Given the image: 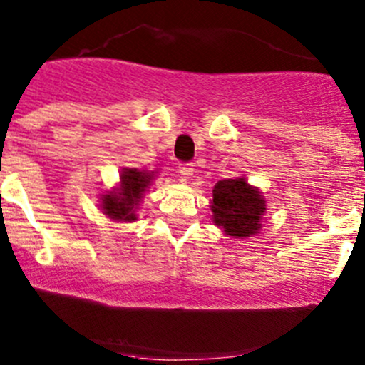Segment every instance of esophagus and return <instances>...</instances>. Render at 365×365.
<instances>
[{
    "mask_svg": "<svg viewBox=\"0 0 365 365\" xmlns=\"http://www.w3.org/2000/svg\"><path fill=\"white\" fill-rule=\"evenodd\" d=\"M178 173L182 175V178H190L194 175V166L190 163H182V165H178Z\"/></svg>",
    "mask_w": 365,
    "mask_h": 365,
    "instance_id": "obj_1",
    "label": "esophagus"
}]
</instances>
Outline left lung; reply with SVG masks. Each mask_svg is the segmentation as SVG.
<instances>
[{"mask_svg": "<svg viewBox=\"0 0 365 365\" xmlns=\"http://www.w3.org/2000/svg\"><path fill=\"white\" fill-rule=\"evenodd\" d=\"M212 221L223 228L225 235L245 238L261 230L266 212V200L257 187L247 183L244 177L226 178L212 188Z\"/></svg>", "mask_w": 365, "mask_h": 365, "instance_id": "1", "label": "left lung"}]
</instances>
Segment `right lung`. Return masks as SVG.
I'll use <instances>...</instances> for the list:
<instances>
[{
  "label": "right lung",
  "mask_w": 365,
  "mask_h": 365,
  "mask_svg": "<svg viewBox=\"0 0 365 365\" xmlns=\"http://www.w3.org/2000/svg\"><path fill=\"white\" fill-rule=\"evenodd\" d=\"M156 171H144L137 168H123L120 175V185L101 195L103 212L113 221H135V209L139 207L142 197L153 182Z\"/></svg>",
  "instance_id": "obj_1"
}]
</instances>
